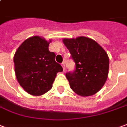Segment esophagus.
Listing matches in <instances>:
<instances>
[{
	"instance_id": "1",
	"label": "esophagus",
	"mask_w": 127,
	"mask_h": 127,
	"mask_svg": "<svg viewBox=\"0 0 127 127\" xmlns=\"http://www.w3.org/2000/svg\"><path fill=\"white\" fill-rule=\"evenodd\" d=\"M62 67H63V69H64V71H65V64H64V63H62Z\"/></svg>"
}]
</instances>
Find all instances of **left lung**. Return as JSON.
<instances>
[{
  "mask_svg": "<svg viewBox=\"0 0 127 127\" xmlns=\"http://www.w3.org/2000/svg\"><path fill=\"white\" fill-rule=\"evenodd\" d=\"M75 62V72H67L70 87L77 95L88 97L95 95L108 78L109 59L101 45L86 36L63 39Z\"/></svg>",
  "mask_w": 127,
  "mask_h": 127,
  "instance_id": "obj_1",
  "label": "left lung"
}]
</instances>
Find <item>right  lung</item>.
Returning a JSON list of instances; mask_svg holds the SVG:
<instances>
[{"label": "right lung", "instance_id": "1", "mask_svg": "<svg viewBox=\"0 0 127 127\" xmlns=\"http://www.w3.org/2000/svg\"><path fill=\"white\" fill-rule=\"evenodd\" d=\"M52 40L40 36L27 38L14 56V71L17 81L30 95L40 96L52 89L62 65L55 62V54L49 50Z\"/></svg>", "mask_w": 127, "mask_h": 127}]
</instances>
